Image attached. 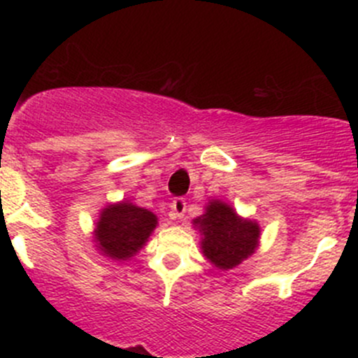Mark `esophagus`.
<instances>
[{
  "label": "esophagus",
  "mask_w": 358,
  "mask_h": 358,
  "mask_svg": "<svg viewBox=\"0 0 358 358\" xmlns=\"http://www.w3.org/2000/svg\"><path fill=\"white\" fill-rule=\"evenodd\" d=\"M185 209H187L185 199H182V197L175 199L171 202V218L173 220L183 218V215H185Z\"/></svg>",
  "instance_id": "34e87169"
}]
</instances>
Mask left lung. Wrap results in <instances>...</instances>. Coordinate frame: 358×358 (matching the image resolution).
Wrapping results in <instances>:
<instances>
[{
    "instance_id": "1",
    "label": "left lung",
    "mask_w": 358,
    "mask_h": 358,
    "mask_svg": "<svg viewBox=\"0 0 358 358\" xmlns=\"http://www.w3.org/2000/svg\"><path fill=\"white\" fill-rule=\"evenodd\" d=\"M201 234V251L215 268L232 270L255 255L259 246L262 229L258 222L244 218L222 199H211L204 213L192 220Z\"/></svg>"
}]
</instances>
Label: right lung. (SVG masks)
<instances>
[{
  "mask_svg": "<svg viewBox=\"0 0 358 358\" xmlns=\"http://www.w3.org/2000/svg\"><path fill=\"white\" fill-rule=\"evenodd\" d=\"M157 225L159 220L152 211L122 199L100 209L93 243L106 258L126 262L145 246Z\"/></svg>",
  "mask_w": 358,
  "mask_h": 358,
  "instance_id": "1",
  "label": "right lung"
}]
</instances>
